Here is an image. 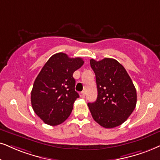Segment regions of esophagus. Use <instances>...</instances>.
Wrapping results in <instances>:
<instances>
[{
	"label": "esophagus",
	"mask_w": 160,
	"mask_h": 160,
	"mask_svg": "<svg viewBox=\"0 0 160 160\" xmlns=\"http://www.w3.org/2000/svg\"><path fill=\"white\" fill-rule=\"evenodd\" d=\"M80 96L81 98H85V97H86V93L85 92H82L80 93Z\"/></svg>",
	"instance_id": "1"
}]
</instances>
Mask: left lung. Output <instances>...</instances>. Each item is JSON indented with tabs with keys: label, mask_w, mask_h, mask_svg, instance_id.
<instances>
[{
	"label": "left lung",
	"mask_w": 160,
	"mask_h": 160,
	"mask_svg": "<svg viewBox=\"0 0 160 160\" xmlns=\"http://www.w3.org/2000/svg\"><path fill=\"white\" fill-rule=\"evenodd\" d=\"M96 77L98 98L88 102L93 119L106 128L122 124L134 110L137 92L125 68L113 58L90 60Z\"/></svg>",
	"instance_id": "obj_1"
}]
</instances>
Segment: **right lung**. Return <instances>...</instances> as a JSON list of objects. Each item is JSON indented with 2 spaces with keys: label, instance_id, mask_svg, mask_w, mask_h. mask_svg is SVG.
<instances>
[{
  "label": "right lung",
  "instance_id": "add662e5",
  "mask_svg": "<svg viewBox=\"0 0 160 160\" xmlns=\"http://www.w3.org/2000/svg\"><path fill=\"white\" fill-rule=\"evenodd\" d=\"M82 58L62 52L52 55L36 78L31 92L34 112L44 122L58 125L69 117L79 94L73 73L83 65Z\"/></svg>",
  "mask_w": 160,
  "mask_h": 160
}]
</instances>
